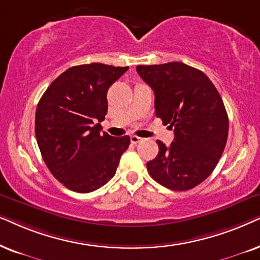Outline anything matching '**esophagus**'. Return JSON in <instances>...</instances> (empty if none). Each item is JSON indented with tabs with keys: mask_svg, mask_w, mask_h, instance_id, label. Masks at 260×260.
I'll use <instances>...</instances> for the list:
<instances>
[{
	"mask_svg": "<svg viewBox=\"0 0 260 260\" xmlns=\"http://www.w3.org/2000/svg\"><path fill=\"white\" fill-rule=\"evenodd\" d=\"M139 141H141V138L138 137V136H131V143L133 144H138Z\"/></svg>",
	"mask_w": 260,
	"mask_h": 260,
	"instance_id": "obj_1",
	"label": "esophagus"
}]
</instances>
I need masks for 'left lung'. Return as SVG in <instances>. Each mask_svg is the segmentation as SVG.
Listing matches in <instances>:
<instances>
[{
    "label": "left lung",
    "mask_w": 260,
    "mask_h": 260,
    "mask_svg": "<svg viewBox=\"0 0 260 260\" xmlns=\"http://www.w3.org/2000/svg\"><path fill=\"white\" fill-rule=\"evenodd\" d=\"M137 72L154 91L155 115L170 124L175 139L146 164L165 188L185 191L212 174L226 146L228 115L215 85L201 70L181 61L138 65Z\"/></svg>",
    "instance_id": "1"
}]
</instances>
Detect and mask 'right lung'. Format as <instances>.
I'll list each match as a JSON object with an SVG mask.
<instances>
[{
  "mask_svg": "<svg viewBox=\"0 0 260 260\" xmlns=\"http://www.w3.org/2000/svg\"><path fill=\"white\" fill-rule=\"evenodd\" d=\"M128 67L91 63L58 76L41 96L36 137L45 164L68 189L91 192L114 177L129 146L128 136L101 132L108 110L107 91Z\"/></svg>",
  "mask_w": 260,
  "mask_h": 260,
  "instance_id": "obj_1",
  "label": "right lung"
}]
</instances>
